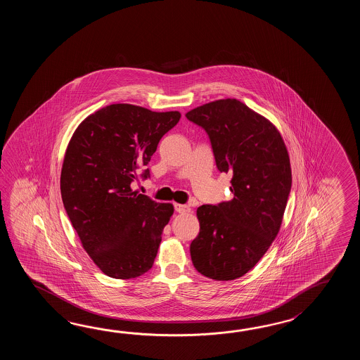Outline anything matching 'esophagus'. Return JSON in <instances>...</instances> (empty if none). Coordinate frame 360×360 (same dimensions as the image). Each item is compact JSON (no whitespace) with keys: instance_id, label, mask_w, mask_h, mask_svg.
I'll return each mask as SVG.
<instances>
[{"instance_id":"obj_1","label":"esophagus","mask_w":360,"mask_h":360,"mask_svg":"<svg viewBox=\"0 0 360 360\" xmlns=\"http://www.w3.org/2000/svg\"><path fill=\"white\" fill-rule=\"evenodd\" d=\"M175 211L179 212V214H188V212H191V208L186 206V205H179V203H175Z\"/></svg>"}]
</instances>
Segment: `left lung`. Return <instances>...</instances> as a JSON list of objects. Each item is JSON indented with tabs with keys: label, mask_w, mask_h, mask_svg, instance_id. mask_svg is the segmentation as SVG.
Instances as JSON below:
<instances>
[{
	"label": "left lung",
	"mask_w": 360,
	"mask_h": 360,
	"mask_svg": "<svg viewBox=\"0 0 360 360\" xmlns=\"http://www.w3.org/2000/svg\"><path fill=\"white\" fill-rule=\"evenodd\" d=\"M185 115L206 131L217 169L233 175L231 200L197 210L191 261L207 278L233 281L260 261L281 229L292 185L288 152L276 126L239 100H216Z\"/></svg>",
	"instance_id": "1"
}]
</instances>
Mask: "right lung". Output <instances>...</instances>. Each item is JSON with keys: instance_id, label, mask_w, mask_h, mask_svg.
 <instances>
[{"instance_id": "right-lung-1", "label": "right lung", "mask_w": 360, "mask_h": 360, "mask_svg": "<svg viewBox=\"0 0 360 360\" xmlns=\"http://www.w3.org/2000/svg\"><path fill=\"white\" fill-rule=\"evenodd\" d=\"M179 112L112 104L89 115L69 141L61 167L63 205L84 251L108 276L130 279L153 266L163 228L174 214L131 185Z\"/></svg>"}]
</instances>
